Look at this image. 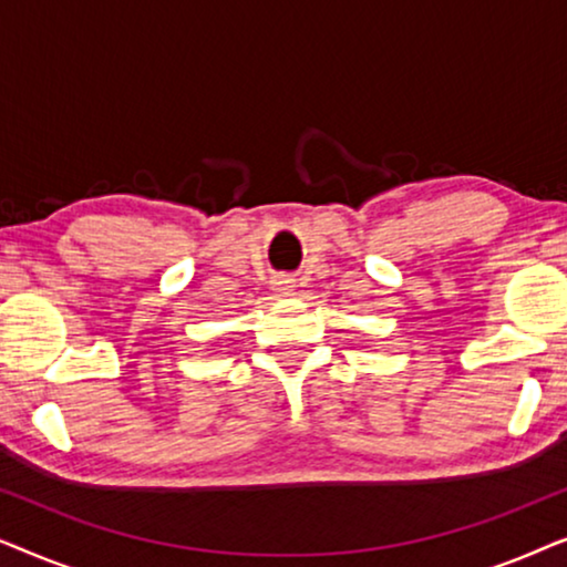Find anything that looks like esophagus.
<instances>
[{
    "label": "esophagus",
    "mask_w": 567,
    "mask_h": 567,
    "mask_svg": "<svg viewBox=\"0 0 567 567\" xmlns=\"http://www.w3.org/2000/svg\"><path fill=\"white\" fill-rule=\"evenodd\" d=\"M274 289L278 293H293V281H291V278H286V276H278L274 281Z\"/></svg>",
    "instance_id": "1"
}]
</instances>
